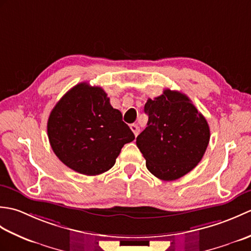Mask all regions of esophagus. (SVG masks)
Returning a JSON list of instances; mask_svg holds the SVG:
<instances>
[{"label":"esophagus","mask_w":251,"mask_h":251,"mask_svg":"<svg viewBox=\"0 0 251 251\" xmlns=\"http://www.w3.org/2000/svg\"><path fill=\"white\" fill-rule=\"evenodd\" d=\"M129 127H130V129L132 130V132H134L136 137H137L138 135H139L140 129H139V127H138L136 124H131Z\"/></svg>","instance_id":"34e87169"}]
</instances>
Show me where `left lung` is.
<instances>
[{"mask_svg": "<svg viewBox=\"0 0 251 251\" xmlns=\"http://www.w3.org/2000/svg\"><path fill=\"white\" fill-rule=\"evenodd\" d=\"M148 126L137 137L149 172L164 181L183 177L201 162L210 139L206 119L188 96L165 89L145 104Z\"/></svg>", "mask_w": 251, "mask_h": 251, "instance_id": "8db88e82", "label": "left lung"}]
</instances>
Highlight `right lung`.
I'll return each mask as SVG.
<instances>
[{
    "label": "right lung",
    "mask_w": 251,
    "mask_h": 251,
    "mask_svg": "<svg viewBox=\"0 0 251 251\" xmlns=\"http://www.w3.org/2000/svg\"><path fill=\"white\" fill-rule=\"evenodd\" d=\"M52 151L74 172L97 176L113 167L124 145L135 139L104 90L79 83L58 101L47 122Z\"/></svg>",
    "instance_id": "add662e5"
}]
</instances>
